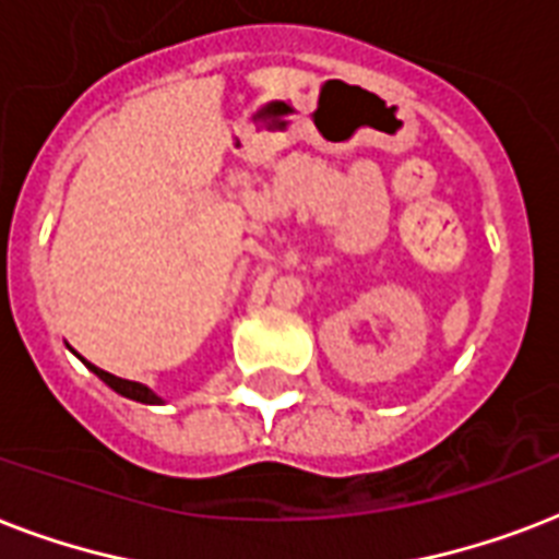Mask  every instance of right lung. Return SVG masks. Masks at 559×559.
<instances>
[{"label": "right lung", "instance_id": "add662e5", "mask_svg": "<svg viewBox=\"0 0 559 559\" xmlns=\"http://www.w3.org/2000/svg\"><path fill=\"white\" fill-rule=\"evenodd\" d=\"M86 366H90V362H86ZM90 368L95 373H98L100 380L107 382L109 389H116L118 394H124V397H130V400H139V403H159V397H156V394H153V391L147 389V385H142V382L121 380V377L104 371V368H98V366H90Z\"/></svg>", "mask_w": 559, "mask_h": 559}]
</instances>
